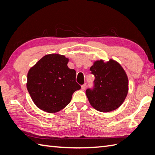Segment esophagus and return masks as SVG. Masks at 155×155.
I'll use <instances>...</instances> for the list:
<instances>
[{"label":"esophagus","mask_w":155,"mask_h":155,"mask_svg":"<svg viewBox=\"0 0 155 155\" xmlns=\"http://www.w3.org/2000/svg\"><path fill=\"white\" fill-rule=\"evenodd\" d=\"M87 88V84H84L83 85H82L81 86V88H82V90L83 91H84L85 90V88Z\"/></svg>","instance_id":"obj_1"}]
</instances>
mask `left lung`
Listing matches in <instances>:
<instances>
[{
  "label": "left lung",
  "mask_w": 155,
  "mask_h": 155,
  "mask_svg": "<svg viewBox=\"0 0 155 155\" xmlns=\"http://www.w3.org/2000/svg\"><path fill=\"white\" fill-rule=\"evenodd\" d=\"M94 76V87L86 91L91 106L98 111L107 113L123 104L128 91L127 75L121 65L113 59L104 62L97 61L90 68Z\"/></svg>",
  "instance_id": "8db88e82"
}]
</instances>
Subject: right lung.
I'll use <instances>...</instances> for the list:
<instances>
[{"label": "right lung", "mask_w": 155, "mask_h": 155, "mask_svg": "<svg viewBox=\"0 0 155 155\" xmlns=\"http://www.w3.org/2000/svg\"><path fill=\"white\" fill-rule=\"evenodd\" d=\"M64 55L44 56L29 70L27 87L38 108L54 113L69 104L72 94L81 88L76 82V71L68 67Z\"/></svg>", "instance_id": "add662e5"}]
</instances>
